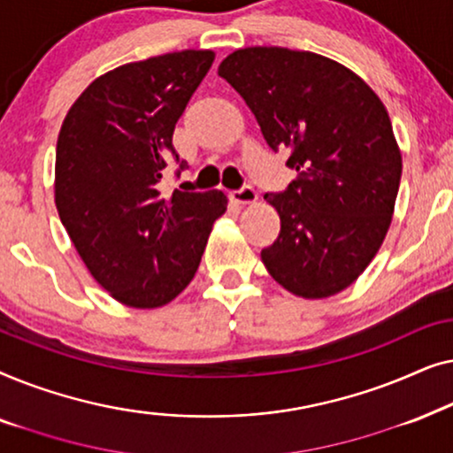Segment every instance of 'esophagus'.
Instances as JSON below:
<instances>
[{"label": "esophagus", "instance_id": "esophagus-1", "mask_svg": "<svg viewBox=\"0 0 453 453\" xmlns=\"http://www.w3.org/2000/svg\"><path fill=\"white\" fill-rule=\"evenodd\" d=\"M231 200L234 203H256L257 202V191L251 185H245L237 191H231Z\"/></svg>", "mask_w": 453, "mask_h": 453}]
</instances>
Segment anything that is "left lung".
<instances>
[{
  "instance_id": "8db88e82",
  "label": "left lung",
  "mask_w": 453,
  "mask_h": 453,
  "mask_svg": "<svg viewBox=\"0 0 453 453\" xmlns=\"http://www.w3.org/2000/svg\"><path fill=\"white\" fill-rule=\"evenodd\" d=\"M272 150L290 148L296 179L264 200L280 233L262 250L274 280L303 299L350 287L392 225L402 154L380 96L349 67L311 51L237 49L219 65Z\"/></svg>"
}]
</instances>
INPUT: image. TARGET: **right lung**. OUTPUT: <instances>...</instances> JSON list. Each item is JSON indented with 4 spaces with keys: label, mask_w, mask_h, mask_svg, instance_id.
I'll return each instance as SVG.
<instances>
[{
    "label": "right lung",
    "mask_w": 453,
    "mask_h": 453,
    "mask_svg": "<svg viewBox=\"0 0 453 453\" xmlns=\"http://www.w3.org/2000/svg\"><path fill=\"white\" fill-rule=\"evenodd\" d=\"M212 61L214 51L185 49L115 67L78 96L61 123L59 219L92 278L127 307L157 309L175 299L226 212L219 189H175L169 197L158 191L166 165L179 163L175 123Z\"/></svg>",
    "instance_id": "add662e5"
}]
</instances>
